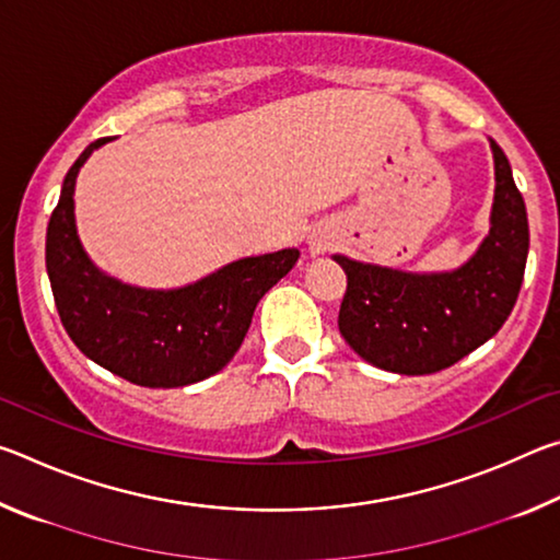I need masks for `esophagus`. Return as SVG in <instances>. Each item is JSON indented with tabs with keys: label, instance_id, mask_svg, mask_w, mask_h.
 <instances>
[{
	"label": "esophagus",
	"instance_id": "1",
	"mask_svg": "<svg viewBox=\"0 0 560 560\" xmlns=\"http://www.w3.org/2000/svg\"><path fill=\"white\" fill-rule=\"evenodd\" d=\"M328 246H330V242H328V236H324V234H314L308 240V252L311 254H324Z\"/></svg>",
	"mask_w": 560,
	"mask_h": 560
}]
</instances>
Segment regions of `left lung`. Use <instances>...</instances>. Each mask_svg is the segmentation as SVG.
Wrapping results in <instances>:
<instances>
[{
  "label": "left lung",
  "instance_id": "obj_1",
  "mask_svg": "<svg viewBox=\"0 0 560 560\" xmlns=\"http://www.w3.org/2000/svg\"><path fill=\"white\" fill-rule=\"evenodd\" d=\"M494 202L489 234L452 271H402L334 254L348 273L338 330L383 371L430 375L469 355L504 326L528 257V220L511 165L494 140Z\"/></svg>",
  "mask_w": 560,
  "mask_h": 560
}]
</instances>
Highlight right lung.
<instances>
[{"label":"right lung","mask_w":560,"mask_h":560,"mask_svg":"<svg viewBox=\"0 0 560 560\" xmlns=\"http://www.w3.org/2000/svg\"><path fill=\"white\" fill-rule=\"evenodd\" d=\"M91 143L63 177L46 230V273L66 334L93 363L143 387H183L220 373L240 350L252 316L273 283L299 261L281 249L224 264L177 289H143L98 269L75 232V177Z\"/></svg>","instance_id":"1"}]
</instances>
